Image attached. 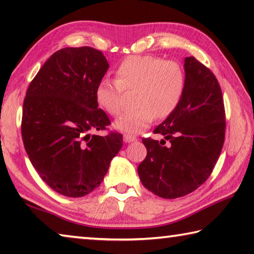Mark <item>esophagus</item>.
Masks as SVG:
<instances>
[{"label": "esophagus", "instance_id": "34e87169", "mask_svg": "<svg viewBox=\"0 0 254 254\" xmlns=\"http://www.w3.org/2000/svg\"><path fill=\"white\" fill-rule=\"evenodd\" d=\"M123 139H124V141H126V142H133V141H136V136L126 134L123 136Z\"/></svg>", "mask_w": 254, "mask_h": 254}]
</instances>
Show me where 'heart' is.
Returning <instances> with one entry per match:
<instances>
[{
    "mask_svg": "<svg viewBox=\"0 0 254 254\" xmlns=\"http://www.w3.org/2000/svg\"><path fill=\"white\" fill-rule=\"evenodd\" d=\"M187 85L184 67L175 60L157 56H130L115 70V80L102 79L95 89L98 106L112 117L124 109V92H134L135 109L123 114L115 127L127 133H139L154 119L165 120L175 113Z\"/></svg>",
    "mask_w": 254,
    "mask_h": 254,
    "instance_id": "obj_1",
    "label": "heart"
}]
</instances>
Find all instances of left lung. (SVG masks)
<instances>
[{"label": "left lung", "instance_id": "obj_1", "mask_svg": "<svg viewBox=\"0 0 254 254\" xmlns=\"http://www.w3.org/2000/svg\"><path fill=\"white\" fill-rule=\"evenodd\" d=\"M185 72L182 103L153 130L165 140L143 137L147 157L137 167L143 186L167 199L190 194L208 179L225 139L224 101L217 78L195 57L185 59Z\"/></svg>", "mask_w": 254, "mask_h": 254}]
</instances>
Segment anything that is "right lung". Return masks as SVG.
<instances>
[{
  "instance_id": "add662e5",
  "label": "right lung",
  "mask_w": 254,
  "mask_h": 254,
  "mask_svg": "<svg viewBox=\"0 0 254 254\" xmlns=\"http://www.w3.org/2000/svg\"><path fill=\"white\" fill-rule=\"evenodd\" d=\"M109 69L102 51L64 48L50 56L31 80L23 101L24 149L41 179L58 194L83 197L100 186L122 148L117 131L95 100Z\"/></svg>"
}]
</instances>
